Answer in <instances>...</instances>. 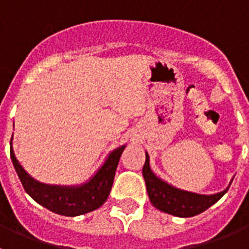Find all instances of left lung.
Segmentation results:
<instances>
[{"instance_id":"8db88e82","label":"left lung","mask_w":249,"mask_h":249,"mask_svg":"<svg viewBox=\"0 0 249 249\" xmlns=\"http://www.w3.org/2000/svg\"><path fill=\"white\" fill-rule=\"evenodd\" d=\"M142 173L146 181L147 192H148L151 203L157 210L177 215V217H193V215L204 212L228 191V188H226L215 195L206 196L175 188L171 184L156 177L155 173L152 172L149 167V157L147 153Z\"/></svg>"}]
</instances>
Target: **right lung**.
<instances>
[{
	"mask_svg": "<svg viewBox=\"0 0 249 249\" xmlns=\"http://www.w3.org/2000/svg\"><path fill=\"white\" fill-rule=\"evenodd\" d=\"M124 147L126 146H122L111 152V155L106 160L105 164L98 169L97 173L87 183L78 187L50 186V184L39 183L34 179L22 168L18 160L15 157L12 149V138H11L10 153L13 167L16 169L22 186L37 203L57 214L74 217V215L92 212L105 203L111 192L114 173Z\"/></svg>",
	"mask_w": 249,
	"mask_h": 249,
	"instance_id": "add662e5",
	"label": "right lung"
}]
</instances>
